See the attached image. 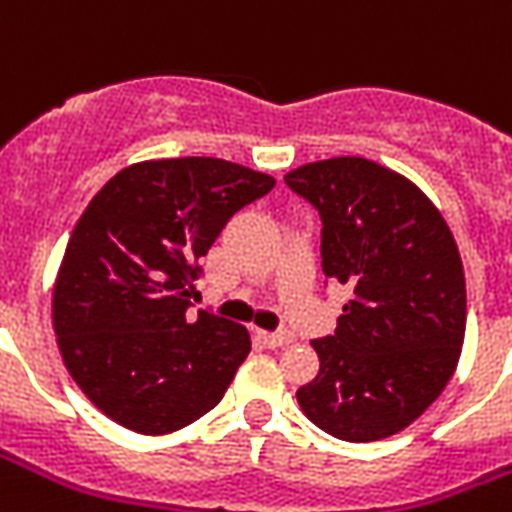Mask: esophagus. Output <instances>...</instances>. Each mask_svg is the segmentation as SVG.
<instances>
[{"instance_id":"obj_1","label":"esophagus","mask_w":512,"mask_h":512,"mask_svg":"<svg viewBox=\"0 0 512 512\" xmlns=\"http://www.w3.org/2000/svg\"><path fill=\"white\" fill-rule=\"evenodd\" d=\"M257 337H260L268 348H282V345L293 343V334L288 332H257Z\"/></svg>"}]
</instances>
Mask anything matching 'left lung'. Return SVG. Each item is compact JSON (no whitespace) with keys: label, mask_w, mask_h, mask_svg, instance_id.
I'll return each instance as SVG.
<instances>
[{"label":"left lung","mask_w":512,"mask_h":512,"mask_svg":"<svg viewBox=\"0 0 512 512\" xmlns=\"http://www.w3.org/2000/svg\"><path fill=\"white\" fill-rule=\"evenodd\" d=\"M290 189L321 213L323 274L351 290L299 406L343 441L408 428L444 392L466 334L458 244L417 183L362 156L301 164Z\"/></svg>","instance_id":"left-lung-1"}]
</instances>
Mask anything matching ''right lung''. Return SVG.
Returning a JSON list of instances; mask_svg holds the SVG:
<instances>
[{
    "label": "right lung",
    "mask_w": 512,
    "mask_h": 512,
    "mask_svg": "<svg viewBox=\"0 0 512 512\" xmlns=\"http://www.w3.org/2000/svg\"><path fill=\"white\" fill-rule=\"evenodd\" d=\"M224 158H153L120 169L84 208L51 296L62 362L117 425L164 436L208 414L249 354V332L189 293L235 211L274 189Z\"/></svg>",
    "instance_id": "right-lung-1"
}]
</instances>
